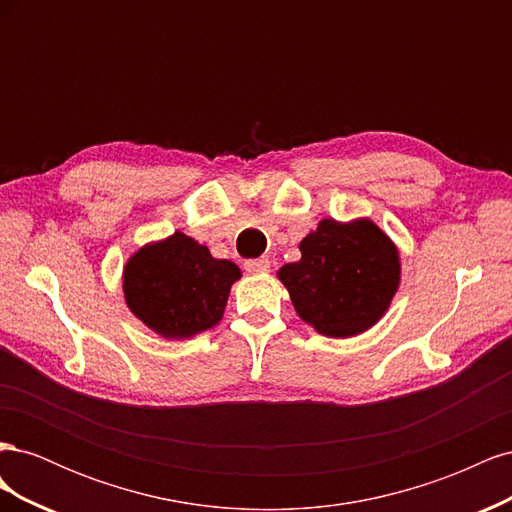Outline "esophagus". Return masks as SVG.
<instances>
[{
    "mask_svg": "<svg viewBox=\"0 0 512 512\" xmlns=\"http://www.w3.org/2000/svg\"><path fill=\"white\" fill-rule=\"evenodd\" d=\"M243 269L247 273H267L271 269V262L265 256H262V258H250V260L243 262Z\"/></svg>",
    "mask_w": 512,
    "mask_h": 512,
    "instance_id": "34e87169",
    "label": "esophagus"
}]
</instances>
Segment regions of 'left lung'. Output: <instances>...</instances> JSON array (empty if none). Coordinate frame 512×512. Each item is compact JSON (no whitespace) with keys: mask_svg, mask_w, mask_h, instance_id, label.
Returning <instances> with one entry per match:
<instances>
[{"mask_svg":"<svg viewBox=\"0 0 512 512\" xmlns=\"http://www.w3.org/2000/svg\"><path fill=\"white\" fill-rule=\"evenodd\" d=\"M299 250V262L277 271L297 314L329 337L374 327L399 286L393 241L371 220H322Z\"/></svg>","mask_w":512,"mask_h":512,"instance_id":"1","label":"left lung"}]
</instances>
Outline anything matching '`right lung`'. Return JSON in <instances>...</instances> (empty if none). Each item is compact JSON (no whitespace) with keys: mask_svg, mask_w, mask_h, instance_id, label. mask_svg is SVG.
I'll return each instance as SVG.
<instances>
[{"mask_svg":"<svg viewBox=\"0 0 512 512\" xmlns=\"http://www.w3.org/2000/svg\"><path fill=\"white\" fill-rule=\"evenodd\" d=\"M241 277L230 260H218L205 245L175 232L141 247L123 269V292L132 314L168 339H183L215 327L224 316L230 286Z\"/></svg>","mask_w":512,"mask_h":512,"instance_id":"right-lung-1","label":"right lung"}]
</instances>
